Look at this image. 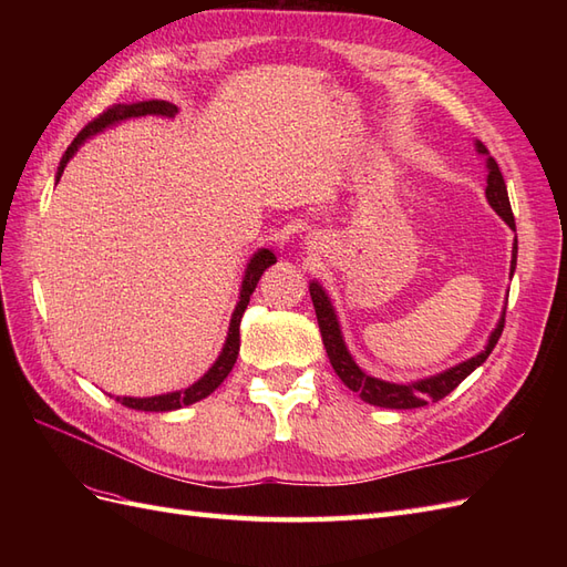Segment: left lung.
Returning a JSON list of instances; mask_svg holds the SVG:
<instances>
[{
  "label": "left lung",
  "instance_id": "obj_1",
  "mask_svg": "<svg viewBox=\"0 0 567 567\" xmlns=\"http://www.w3.org/2000/svg\"><path fill=\"white\" fill-rule=\"evenodd\" d=\"M475 148H477V153L487 156L485 196H487L489 205L511 229H516V219H513V213H511L506 182L502 177L499 165H496V161L489 156V151L483 142H475ZM516 260H518V236H516V241H513V250H511V277H513V271H516ZM310 296L315 302L323 348H326V354H329V359H331V367L338 373V379L346 383L352 392H357L364 402H369L373 406H385V409H416V406L427 404L431 400L440 402L442 398H447V394L463 379H466V375H471L489 357V352L496 346V340L502 338L504 317H506V310H504L499 323H496V329L492 331V336L487 340L485 350L466 359V362H461L442 373H435V375H431V379H421L414 383H390V381L375 379V375H369L364 369L357 367V362L346 346V340H342V331H340V323H338L336 310L331 305V298L326 296V290L319 286V281L310 284Z\"/></svg>",
  "mask_w": 567,
  "mask_h": 567
}]
</instances>
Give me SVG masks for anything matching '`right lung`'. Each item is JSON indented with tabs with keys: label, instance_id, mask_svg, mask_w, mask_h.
<instances>
[{
	"label": "right lung",
	"instance_id": "right-lung-1",
	"mask_svg": "<svg viewBox=\"0 0 567 567\" xmlns=\"http://www.w3.org/2000/svg\"><path fill=\"white\" fill-rule=\"evenodd\" d=\"M142 115L175 117L177 115V106L169 104V101H158V99L136 101V104H115V106H111L109 111H104L99 117H94L90 125H84V130L75 136L73 144L65 148L63 158L59 163L56 184H59V179L63 175L68 161L75 156L78 148L84 142H87L90 136H94L96 132H104L111 125L123 123V120L142 117ZM274 262H277V257H274V252L269 248H260L250 257V262H248L246 274H244V281H241V293H238L236 310H234L231 321H229V333H227V340H225V348H221L217 362L208 369V373H203V379H198L194 385H188V388H184L179 392L156 394V398H115V402H120V404L127 406V409H136V411H175V409H182V406L194 404V402H198L203 398H208L210 392H215L221 385V381L227 379L229 371L234 369V364H236L238 348H241V333H238V326H241V317H244L246 307L250 302V296H252L257 281H260L265 269L271 267Z\"/></svg>",
	"mask_w": 567,
	"mask_h": 567
}]
</instances>
